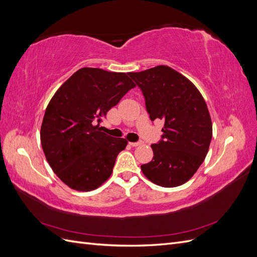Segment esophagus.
<instances>
[{
  "label": "esophagus",
  "mask_w": 257,
  "mask_h": 257,
  "mask_svg": "<svg viewBox=\"0 0 257 257\" xmlns=\"http://www.w3.org/2000/svg\"><path fill=\"white\" fill-rule=\"evenodd\" d=\"M142 144V142H136V143H130V145L132 146V147H137V146H139V145H141Z\"/></svg>",
  "instance_id": "esophagus-1"
}]
</instances>
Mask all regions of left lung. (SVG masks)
Here are the masks:
<instances>
[{"mask_svg": "<svg viewBox=\"0 0 257 257\" xmlns=\"http://www.w3.org/2000/svg\"><path fill=\"white\" fill-rule=\"evenodd\" d=\"M142 90L150 120L164 122L163 135L151 145L153 159L144 175L163 188H175L193 177L204 162L212 123L200 92L188 78L165 65L128 73Z\"/></svg>", "mask_w": 257, "mask_h": 257, "instance_id": "8db88e82", "label": "left lung"}]
</instances>
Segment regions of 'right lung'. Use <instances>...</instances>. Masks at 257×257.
I'll list each match as a JSON object with an SVG mask.
<instances>
[{
	"label": "right lung",
	"mask_w": 257,
	"mask_h": 257,
	"mask_svg": "<svg viewBox=\"0 0 257 257\" xmlns=\"http://www.w3.org/2000/svg\"><path fill=\"white\" fill-rule=\"evenodd\" d=\"M134 87L125 73L83 67L54 93L45 111L41 142L54 174L71 189L95 190L110 177L127 142L105 134L99 123Z\"/></svg>",
	"instance_id": "right-lung-1"
}]
</instances>
